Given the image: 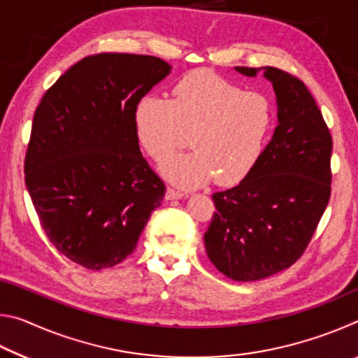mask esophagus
<instances>
[{
    "label": "esophagus",
    "instance_id": "esophagus-1",
    "mask_svg": "<svg viewBox=\"0 0 358 358\" xmlns=\"http://www.w3.org/2000/svg\"><path fill=\"white\" fill-rule=\"evenodd\" d=\"M181 197H185L183 191H178V189H175V187H171V186H169L166 189L167 201H173V199H181Z\"/></svg>",
    "mask_w": 358,
    "mask_h": 358
}]
</instances>
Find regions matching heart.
Returning a JSON list of instances; mask_svg holds the SVG:
<instances>
[{"mask_svg": "<svg viewBox=\"0 0 358 358\" xmlns=\"http://www.w3.org/2000/svg\"><path fill=\"white\" fill-rule=\"evenodd\" d=\"M275 123L264 93L243 88L210 71H192L173 85L172 99L145 96L134 110L137 141L151 159L166 161L192 136L194 151L162 166L180 186H199L216 175L237 185L257 166Z\"/></svg>", "mask_w": 358, "mask_h": 358, "instance_id": "1", "label": "heart"}]
</instances>
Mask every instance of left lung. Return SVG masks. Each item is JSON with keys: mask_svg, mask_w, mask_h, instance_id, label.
<instances>
[{"mask_svg": "<svg viewBox=\"0 0 358 358\" xmlns=\"http://www.w3.org/2000/svg\"><path fill=\"white\" fill-rule=\"evenodd\" d=\"M273 85L278 126L254 171L215 192L205 250L222 275L257 281L289 268L310 245L331 192V136L310 90L271 66L235 68Z\"/></svg>", "mask_w": 358, "mask_h": 358, "instance_id": "8db88e82", "label": "left lung"}]
</instances>
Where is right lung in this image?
<instances>
[{
    "label": "right lung",
    "mask_w": 358,
    "mask_h": 358,
    "mask_svg": "<svg viewBox=\"0 0 358 358\" xmlns=\"http://www.w3.org/2000/svg\"><path fill=\"white\" fill-rule=\"evenodd\" d=\"M171 69L150 55L85 57L36 108L25 183L48 240L85 268L123 262L164 197L138 148L134 110Z\"/></svg>",
    "instance_id": "right-lung-1"
}]
</instances>
